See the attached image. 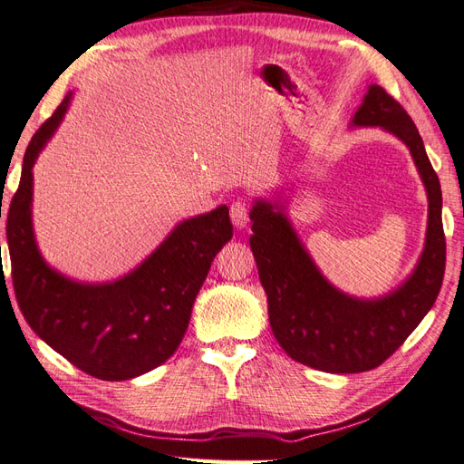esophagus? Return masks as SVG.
<instances>
[{
	"label": "esophagus",
	"instance_id": "1",
	"mask_svg": "<svg viewBox=\"0 0 464 464\" xmlns=\"http://www.w3.org/2000/svg\"><path fill=\"white\" fill-rule=\"evenodd\" d=\"M231 221L235 225V229H245L248 225V204L245 199H237L233 201V206L229 209Z\"/></svg>",
	"mask_w": 464,
	"mask_h": 464
}]
</instances>
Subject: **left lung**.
Returning <instances> with one entry per match:
<instances>
[{
  "label": "left lung",
  "mask_w": 464,
  "mask_h": 464,
  "mask_svg": "<svg viewBox=\"0 0 464 464\" xmlns=\"http://www.w3.org/2000/svg\"><path fill=\"white\" fill-rule=\"evenodd\" d=\"M351 127H380L398 137L410 149L430 201L421 256L396 290L368 300L335 288L305 251L280 198H258L248 213V243L266 292L272 334L294 361L334 374L382 364L431 310L445 275L441 184L411 117L384 88L371 84Z\"/></svg>",
  "instance_id": "8db88e82"
}]
</instances>
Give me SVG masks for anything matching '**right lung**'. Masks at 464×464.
Here are the masks:
<instances>
[{"label": "right lung", "mask_w": 464, "mask_h": 464, "mask_svg": "<svg viewBox=\"0 0 464 464\" xmlns=\"http://www.w3.org/2000/svg\"><path fill=\"white\" fill-rule=\"evenodd\" d=\"M72 93L33 135L7 211V246L23 317L46 345L90 376L130 380L170 359L192 315L213 258L231 241L229 208L180 221L169 237L113 282L64 276L43 258L33 231V166L68 111Z\"/></svg>", "instance_id": "obj_1"}]
</instances>
